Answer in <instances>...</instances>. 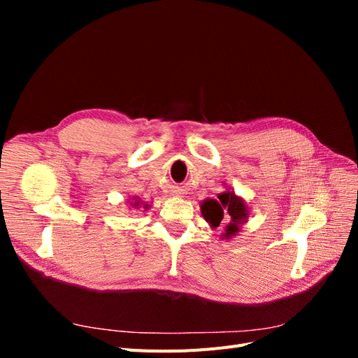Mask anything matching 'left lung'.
Instances as JSON below:
<instances>
[{
	"label": "left lung",
	"instance_id": "8db88e82",
	"mask_svg": "<svg viewBox=\"0 0 358 358\" xmlns=\"http://www.w3.org/2000/svg\"><path fill=\"white\" fill-rule=\"evenodd\" d=\"M200 209L206 222L213 227V229L220 227L221 221L224 220V212L229 213L230 222L224 227V231L221 233V239L224 241H230L231 237L237 236L242 225L248 222L249 215H251L246 201L237 196L231 188H227V191L218 194V200H203Z\"/></svg>",
	"mask_w": 358,
	"mask_h": 358
}]
</instances>
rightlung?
<instances>
[{"label":"right lung","instance_id":"obj_1","mask_svg":"<svg viewBox=\"0 0 358 358\" xmlns=\"http://www.w3.org/2000/svg\"><path fill=\"white\" fill-rule=\"evenodd\" d=\"M127 204L129 206V208H134V209H138V208L148 209V208H149V204H148V203H145V201H142V200H140L137 196H134V197H129V199L127 200Z\"/></svg>","mask_w":358,"mask_h":358}]
</instances>
